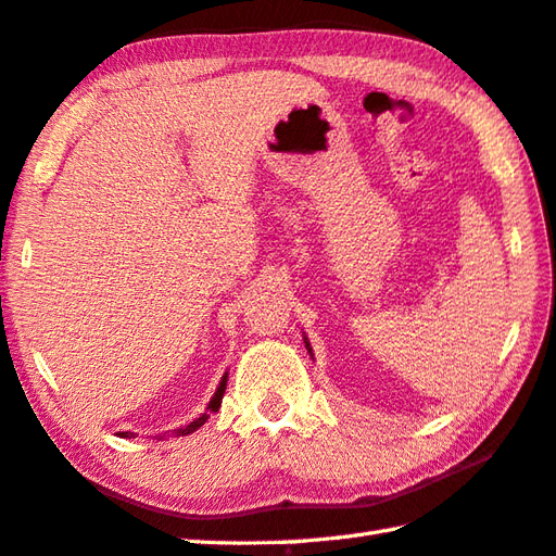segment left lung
<instances>
[{
  "label": "left lung",
  "instance_id": "8db88e82",
  "mask_svg": "<svg viewBox=\"0 0 556 556\" xmlns=\"http://www.w3.org/2000/svg\"><path fill=\"white\" fill-rule=\"evenodd\" d=\"M303 342H306V350H308V354L313 356V350H311V342H308V337H303Z\"/></svg>",
  "mask_w": 556,
  "mask_h": 556
}]
</instances>
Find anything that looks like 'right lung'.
Returning <instances> with one entry per match:
<instances>
[{
    "instance_id": "obj_1",
    "label": "right lung",
    "mask_w": 556,
    "mask_h": 556,
    "mask_svg": "<svg viewBox=\"0 0 556 556\" xmlns=\"http://www.w3.org/2000/svg\"><path fill=\"white\" fill-rule=\"evenodd\" d=\"M226 380H228V374H224L222 376V383H219V388H216V393H214V397L210 400V405H206V412L204 415H200L198 419H192L188 427H180V429H176V437H188V433H192V431H198L202 424L210 419V415L212 412H219V407H222V397H224V390H226ZM135 433H129V431H119V439H132Z\"/></svg>"
}]
</instances>
